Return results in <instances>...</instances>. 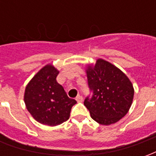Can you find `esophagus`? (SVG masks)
I'll list each match as a JSON object with an SVG mask.
<instances>
[{
  "label": "esophagus",
  "instance_id": "1",
  "mask_svg": "<svg viewBox=\"0 0 156 156\" xmlns=\"http://www.w3.org/2000/svg\"><path fill=\"white\" fill-rule=\"evenodd\" d=\"M83 98L82 95H78V96L76 97V100L78 102H82L83 101Z\"/></svg>",
  "mask_w": 156,
  "mask_h": 156
}]
</instances>
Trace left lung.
<instances>
[{
  "instance_id": "8db88e82",
  "label": "left lung",
  "mask_w": 156,
  "mask_h": 156,
  "mask_svg": "<svg viewBox=\"0 0 156 156\" xmlns=\"http://www.w3.org/2000/svg\"><path fill=\"white\" fill-rule=\"evenodd\" d=\"M91 95L84 99L92 119L103 125L115 124L124 117L134 98L133 85L124 73L108 62L98 59L87 69Z\"/></svg>"
}]
</instances>
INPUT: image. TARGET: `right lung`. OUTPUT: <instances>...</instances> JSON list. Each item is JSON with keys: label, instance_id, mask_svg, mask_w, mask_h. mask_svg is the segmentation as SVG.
<instances>
[{"label": "right lung", "instance_id": "add662e5", "mask_svg": "<svg viewBox=\"0 0 156 156\" xmlns=\"http://www.w3.org/2000/svg\"><path fill=\"white\" fill-rule=\"evenodd\" d=\"M58 73L51 65L45 66L30 81L24 95L29 113L37 122L49 126L68 120L72 107L77 103L57 82Z\"/></svg>", "mask_w": 156, "mask_h": 156}]
</instances>
